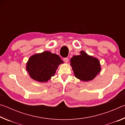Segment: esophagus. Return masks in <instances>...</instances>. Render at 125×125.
I'll return each instance as SVG.
<instances>
[{"label":"esophagus","mask_w":125,"mask_h":125,"mask_svg":"<svg viewBox=\"0 0 125 125\" xmlns=\"http://www.w3.org/2000/svg\"><path fill=\"white\" fill-rule=\"evenodd\" d=\"M63 61H64V62L68 63V58H63Z\"/></svg>","instance_id":"esophagus-1"}]
</instances>
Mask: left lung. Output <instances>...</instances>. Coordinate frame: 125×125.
<instances>
[{
    "label": "left lung",
    "instance_id": "obj_1",
    "mask_svg": "<svg viewBox=\"0 0 125 125\" xmlns=\"http://www.w3.org/2000/svg\"><path fill=\"white\" fill-rule=\"evenodd\" d=\"M71 63L75 77L83 81L93 80L101 71L98 59L89 56L83 51L80 55L74 56Z\"/></svg>",
    "mask_w": 125,
    "mask_h": 125
}]
</instances>
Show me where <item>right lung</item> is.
<instances>
[{
	"mask_svg": "<svg viewBox=\"0 0 125 125\" xmlns=\"http://www.w3.org/2000/svg\"><path fill=\"white\" fill-rule=\"evenodd\" d=\"M63 63L58 55L45 51L31 56L27 63L26 70L32 79L46 82L54 76L58 65Z\"/></svg>",
	"mask_w": 125,
	"mask_h": 125,
	"instance_id": "add662e5",
	"label": "right lung"
}]
</instances>
